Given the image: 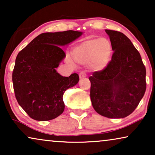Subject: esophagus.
<instances>
[{"instance_id":"34e87169","label":"esophagus","mask_w":155,"mask_h":155,"mask_svg":"<svg viewBox=\"0 0 155 155\" xmlns=\"http://www.w3.org/2000/svg\"><path fill=\"white\" fill-rule=\"evenodd\" d=\"M79 76H80V78H85L87 76V73L85 71H81L79 74Z\"/></svg>"}]
</instances>
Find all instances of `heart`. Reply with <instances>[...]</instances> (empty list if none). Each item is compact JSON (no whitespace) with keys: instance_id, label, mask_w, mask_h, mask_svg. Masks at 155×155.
Masks as SVG:
<instances>
[{"instance_id":"1","label":"heart","mask_w":155,"mask_h":155,"mask_svg":"<svg viewBox=\"0 0 155 155\" xmlns=\"http://www.w3.org/2000/svg\"><path fill=\"white\" fill-rule=\"evenodd\" d=\"M112 52L111 44L105 38L85 39L73 48V57L80 64H89L90 68L95 71H102L109 63ZM67 61L73 63L71 57Z\"/></svg>"}]
</instances>
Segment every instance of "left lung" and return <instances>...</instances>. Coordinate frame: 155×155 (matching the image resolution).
<instances>
[{
  "instance_id": "left-lung-1",
  "label": "left lung",
  "mask_w": 155,
  "mask_h": 155,
  "mask_svg": "<svg viewBox=\"0 0 155 155\" xmlns=\"http://www.w3.org/2000/svg\"><path fill=\"white\" fill-rule=\"evenodd\" d=\"M114 54L102 71L89 78L92 107L109 118H125L136 109L146 90V69L140 54L120 31L106 29Z\"/></svg>"
}]
</instances>
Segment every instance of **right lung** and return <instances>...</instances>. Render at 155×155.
I'll use <instances>...</instances> for the list:
<instances>
[{"mask_svg":"<svg viewBox=\"0 0 155 155\" xmlns=\"http://www.w3.org/2000/svg\"><path fill=\"white\" fill-rule=\"evenodd\" d=\"M82 35L68 30L42 33L19 52L12 72L17 101L29 116L45 121L60 116L65 109V91L79 81L77 73L61 75L56 68L65 57L61 46Z\"/></svg>","mask_w":155,"mask_h":155,"instance_id":"add662e5","label":"right lung"}]
</instances>
